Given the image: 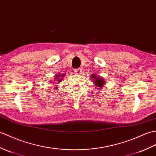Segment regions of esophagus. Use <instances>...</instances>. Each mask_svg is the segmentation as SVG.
Segmentation results:
<instances>
[{
	"mask_svg": "<svg viewBox=\"0 0 156 156\" xmlns=\"http://www.w3.org/2000/svg\"><path fill=\"white\" fill-rule=\"evenodd\" d=\"M74 72L76 74H81V72H82V69L80 68H78V69H75L74 70Z\"/></svg>",
	"mask_w": 156,
	"mask_h": 156,
	"instance_id": "1",
	"label": "esophagus"
}]
</instances>
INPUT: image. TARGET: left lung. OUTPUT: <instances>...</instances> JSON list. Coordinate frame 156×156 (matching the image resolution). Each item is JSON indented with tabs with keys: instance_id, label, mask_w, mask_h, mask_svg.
Here are the masks:
<instances>
[{
	"instance_id": "left-lung-1",
	"label": "left lung",
	"mask_w": 156,
	"mask_h": 156,
	"mask_svg": "<svg viewBox=\"0 0 156 156\" xmlns=\"http://www.w3.org/2000/svg\"><path fill=\"white\" fill-rule=\"evenodd\" d=\"M91 76H92L93 79L95 80L94 83H95V85L96 87H102V86L105 83V81H103V79H101V78H99V77H97V76H95V75H92Z\"/></svg>"
}]
</instances>
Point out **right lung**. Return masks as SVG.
<instances>
[{
	"mask_svg": "<svg viewBox=\"0 0 156 156\" xmlns=\"http://www.w3.org/2000/svg\"><path fill=\"white\" fill-rule=\"evenodd\" d=\"M62 77H61V78L63 77V76H64V75H61ZM61 77V75H57L56 77H55V81H58V82H60V81H61V80H62V79L61 78H60Z\"/></svg>",
	"mask_w": 156,
	"mask_h": 156,
	"instance_id": "1",
	"label": "right lung"
}]
</instances>
